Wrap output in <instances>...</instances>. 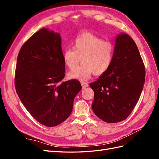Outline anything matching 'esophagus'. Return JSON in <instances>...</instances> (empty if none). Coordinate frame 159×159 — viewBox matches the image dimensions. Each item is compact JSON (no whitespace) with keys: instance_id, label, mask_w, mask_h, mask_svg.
Segmentation results:
<instances>
[{"instance_id":"34e87169","label":"esophagus","mask_w":159,"mask_h":159,"mask_svg":"<svg viewBox=\"0 0 159 159\" xmlns=\"http://www.w3.org/2000/svg\"><path fill=\"white\" fill-rule=\"evenodd\" d=\"M81 86H82L83 89L88 87V84L85 82V81H81Z\"/></svg>"}]
</instances>
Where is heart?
<instances>
[{
    "label": "heart",
    "mask_w": 159,
    "mask_h": 159,
    "mask_svg": "<svg viewBox=\"0 0 159 159\" xmlns=\"http://www.w3.org/2000/svg\"><path fill=\"white\" fill-rule=\"evenodd\" d=\"M72 48L73 50L67 49L62 54L65 65L74 70L80 60L83 64L70 72L68 75L71 78L85 80L93 74H104L111 66L115 52L113 44L92 33L84 32L77 36Z\"/></svg>",
    "instance_id": "obj_1"
}]
</instances>
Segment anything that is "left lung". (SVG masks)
Returning a JSON list of instances; mask_svg holds the SVG:
<instances>
[{
	"mask_svg": "<svg viewBox=\"0 0 159 159\" xmlns=\"http://www.w3.org/2000/svg\"><path fill=\"white\" fill-rule=\"evenodd\" d=\"M145 78V65L135 42L126 34L118 35L111 66L89 84L94 91V113L109 123L126 119L140 98Z\"/></svg>",
	"mask_w": 159,
	"mask_h": 159,
	"instance_id": "1",
	"label": "left lung"
}]
</instances>
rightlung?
<instances>
[{
	"mask_svg": "<svg viewBox=\"0 0 159 159\" xmlns=\"http://www.w3.org/2000/svg\"><path fill=\"white\" fill-rule=\"evenodd\" d=\"M59 34L42 28L19 51L14 85L21 102L37 121L58 125L70 116L74 99L81 89L75 79L62 81L65 64Z\"/></svg>",
	"mask_w": 159,
	"mask_h": 159,
	"instance_id": "add662e5",
	"label": "right lung"
}]
</instances>
